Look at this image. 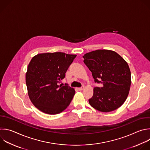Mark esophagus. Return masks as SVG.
<instances>
[{
  "label": "esophagus",
  "instance_id": "1",
  "mask_svg": "<svg viewBox=\"0 0 150 150\" xmlns=\"http://www.w3.org/2000/svg\"><path fill=\"white\" fill-rule=\"evenodd\" d=\"M83 89H84V86H82V87H81V88H78V89L79 91H82Z\"/></svg>",
  "mask_w": 150,
  "mask_h": 150
}]
</instances>
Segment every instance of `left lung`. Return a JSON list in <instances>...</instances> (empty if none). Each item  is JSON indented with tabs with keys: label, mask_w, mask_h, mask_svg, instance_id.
I'll return each mask as SVG.
<instances>
[{
	"label": "left lung",
	"mask_w": 150,
	"mask_h": 150,
	"mask_svg": "<svg viewBox=\"0 0 150 150\" xmlns=\"http://www.w3.org/2000/svg\"><path fill=\"white\" fill-rule=\"evenodd\" d=\"M83 58L94 82L103 85L94 87L93 96L89 99L91 106L104 112L118 109L125 101L130 89L128 64L117 52L105 49L87 53Z\"/></svg>",
	"instance_id": "8db88e82"
}]
</instances>
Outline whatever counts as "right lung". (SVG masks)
Wrapping results in <instances>:
<instances>
[{"mask_svg": "<svg viewBox=\"0 0 150 150\" xmlns=\"http://www.w3.org/2000/svg\"><path fill=\"white\" fill-rule=\"evenodd\" d=\"M76 55L63 52L38 54L31 59L26 74L28 95L32 104L42 112L57 114L70 104L74 88L59 85Z\"/></svg>", "mask_w": 150, "mask_h": 150, "instance_id": "right-lung-1", "label": "right lung"}]
</instances>
